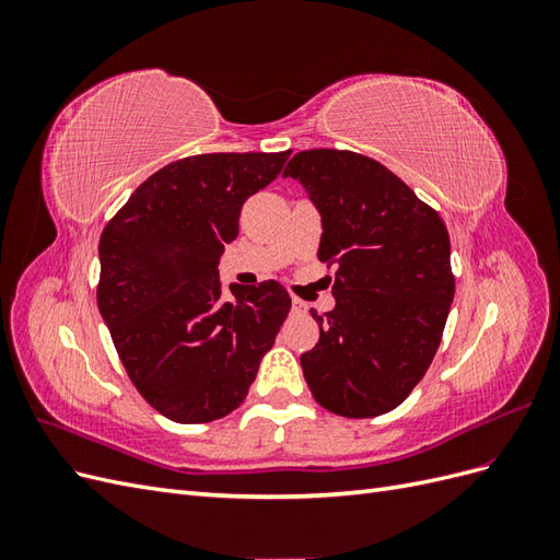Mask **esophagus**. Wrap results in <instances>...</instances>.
<instances>
[{"label": "esophagus", "mask_w": 560, "mask_h": 560, "mask_svg": "<svg viewBox=\"0 0 560 560\" xmlns=\"http://www.w3.org/2000/svg\"><path fill=\"white\" fill-rule=\"evenodd\" d=\"M292 313H296V315H301V313H306V303H303L301 299H292Z\"/></svg>", "instance_id": "34e87169"}]
</instances>
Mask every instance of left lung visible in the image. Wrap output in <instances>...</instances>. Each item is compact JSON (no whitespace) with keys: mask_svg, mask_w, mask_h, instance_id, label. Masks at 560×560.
Here are the masks:
<instances>
[{"mask_svg":"<svg viewBox=\"0 0 560 560\" xmlns=\"http://www.w3.org/2000/svg\"><path fill=\"white\" fill-rule=\"evenodd\" d=\"M322 214L317 259L336 266L334 311H313L319 341L301 369L319 406L376 418L411 395L442 343L455 278L434 208L378 161L308 149L287 163Z\"/></svg>","mask_w":560,"mask_h":560,"instance_id":"obj_1","label":"left lung"}]
</instances>
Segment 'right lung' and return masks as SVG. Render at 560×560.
Listing matches in <instances>:
<instances>
[{
	"label": "right lung",
	"instance_id": "add662e5",
	"mask_svg": "<svg viewBox=\"0 0 560 560\" xmlns=\"http://www.w3.org/2000/svg\"><path fill=\"white\" fill-rule=\"evenodd\" d=\"M290 151L198 154L144 179L100 235L97 308L128 378L182 425L245 401L292 299L276 280L231 284L219 257L238 235L243 202L273 182Z\"/></svg>",
	"mask_w": 560,
	"mask_h": 560
}]
</instances>
